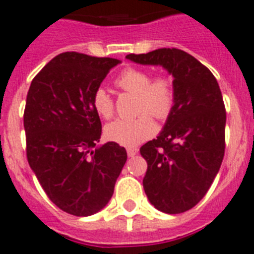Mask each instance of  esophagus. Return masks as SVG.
Instances as JSON below:
<instances>
[{
    "label": "esophagus",
    "instance_id": "1",
    "mask_svg": "<svg viewBox=\"0 0 254 254\" xmlns=\"http://www.w3.org/2000/svg\"><path fill=\"white\" fill-rule=\"evenodd\" d=\"M127 156H129V157H134L138 153V148H134V147H130V148H127Z\"/></svg>",
    "mask_w": 254,
    "mask_h": 254
}]
</instances>
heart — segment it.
<instances>
[{
	"instance_id": "1",
	"label": "heart",
	"mask_w": 254,
	"mask_h": 254,
	"mask_svg": "<svg viewBox=\"0 0 254 254\" xmlns=\"http://www.w3.org/2000/svg\"><path fill=\"white\" fill-rule=\"evenodd\" d=\"M115 84L125 93L135 94L134 112L139 115L134 119L108 124L104 127V135L120 146H137L152 137L156 130L150 116L165 121L172 115L177 101L176 82L169 74H157L152 77V73L146 68L127 67L119 73ZM91 104L95 112L106 120L114 117V98L103 87L95 89Z\"/></svg>"
}]
</instances>
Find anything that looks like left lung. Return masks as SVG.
I'll use <instances>...</instances> for the list:
<instances>
[{
	"instance_id": "1",
	"label": "left lung",
	"mask_w": 254,
	"mask_h": 254,
	"mask_svg": "<svg viewBox=\"0 0 254 254\" xmlns=\"http://www.w3.org/2000/svg\"><path fill=\"white\" fill-rule=\"evenodd\" d=\"M140 64H160L173 74L174 110L156 139L140 147L147 161L143 189L156 209L178 214L203 199L225 155L226 110L216 77L180 49L129 54Z\"/></svg>"
}]
</instances>
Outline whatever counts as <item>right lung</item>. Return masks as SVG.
Here are the masks:
<instances>
[{
	"instance_id": "add662e5",
	"label": "right lung",
	"mask_w": 254,
	"mask_h": 254,
	"mask_svg": "<svg viewBox=\"0 0 254 254\" xmlns=\"http://www.w3.org/2000/svg\"><path fill=\"white\" fill-rule=\"evenodd\" d=\"M119 63L115 58L62 53L36 74L27 94L29 167L49 199L72 216L103 209L127 161V150L114 142L93 150L102 123L91 97Z\"/></svg>"
}]
</instances>
